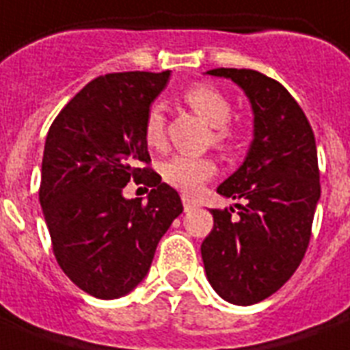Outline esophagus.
<instances>
[{"instance_id": "1", "label": "esophagus", "mask_w": 350, "mask_h": 350, "mask_svg": "<svg viewBox=\"0 0 350 350\" xmlns=\"http://www.w3.org/2000/svg\"><path fill=\"white\" fill-rule=\"evenodd\" d=\"M181 200H183V208H185V213H191V211L200 207V203H198L196 200H191L189 196H183Z\"/></svg>"}]
</instances>
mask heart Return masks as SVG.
<instances>
[{
    "label": "heart",
    "mask_w": 350,
    "mask_h": 350,
    "mask_svg": "<svg viewBox=\"0 0 350 350\" xmlns=\"http://www.w3.org/2000/svg\"><path fill=\"white\" fill-rule=\"evenodd\" d=\"M183 100L198 116L213 126V142L218 147H229L234 132L227 121L232 116V105L229 98L213 85L198 83L187 90ZM143 137L150 148H161L165 143V116L161 107L152 105L148 109L143 123ZM216 174V163L207 156H187L176 154L161 163L163 180L178 191L192 194L202 187L203 181Z\"/></svg>",
    "instance_id": "b5f03b06"
}]
</instances>
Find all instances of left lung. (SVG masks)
Segmentation results:
<instances>
[{
    "label": "left lung",
    "instance_id": "obj_1",
    "mask_svg": "<svg viewBox=\"0 0 350 350\" xmlns=\"http://www.w3.org/2000/svg\"><path fill=\"white\" fill-rule=\"evenodd\" d=\"M211 76L241 87L254 114V137L243 165L218 187L234 208H213L202 243L208 283L234 305H252L293 276L309 247L320 200V170L309 120L276 79L250 68H213Z\"/></svg>",
    "mask_w": 350,
    "mask_h": 350
}]
</instances>
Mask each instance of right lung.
<instances>
[{"instance_id":"obj_1","label":"right lung","mask_w":350,"mask_h":350,"mask_svg":"<svg viewBox=\"0 0 350 350\" xmlns=\"http://www.w3.org/2000/svg\"><path fill=\"white\" fill-rule=\"evenodd\" d=\"M169 76L136 70L92 79L46 134L40 203L52 250L63 272L94 298L131 293L183 213L178 192L148 167L143 137L145 116ZM131 179L153 187L145 204L122 198Z\"/></svg>"}]
</instances>
